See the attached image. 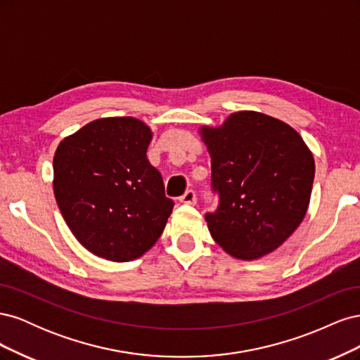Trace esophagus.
<instances>
[{
    "mask_svg": "<svg viewBox=\"0 0 360 360\" xmlns=\"http://www.w3.org/2000/svg\"><path fill=\"white\" fill-rule=\"evenodd\" d=\"M180 202L183 204H189V205H193L195 202H197V195H195V192L192 189L184 192L181 197H180Z\"/></svg>",
    "mask_w": 360,
    "mask_h": 360,
    "instance_id": "1",
    "label": "esophagus"
}]
</instances>
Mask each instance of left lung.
I'll use <instances>...</instances> for the list:
<instances>
[{
    "instance_id": "obj_1",
    "label": "left lung",
    "mask_w": 360,
    "mask_h": 360,
    "mask_svg": "<svg viewBox=\"0 0 360 360\" xmlns=\"http://www.w3.org/2000/svg\"><path fill=\"white\" fill-rule=\"evenodd\" d=\"M201 136L219 195L217 209L205 213L213 240L240 259L270 254L307 214L315 174L309 148L291 126L255 111L205 126Z\"/></svg>"
}]
</instances>
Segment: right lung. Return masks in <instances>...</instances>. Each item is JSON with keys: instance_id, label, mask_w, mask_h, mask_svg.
Listing matches in <instances>:
<instances>
[{"instance_id": "obj_1", "label": "right lung", "mask_w": 360, "mask_h": 360, "mask_svg": "<svg viewBox=\"0 0 360 360\" xmlns=\"http://www.w3.org/2000/svg\"><path fill=\"white\" fill-rule=\"evenodd\" d=\"M151 130L134 117L99 118L64 138L53 156V193L78 242L123 263L156 243L174 201L147 159Z\"/></svg>"}]
</instances>
